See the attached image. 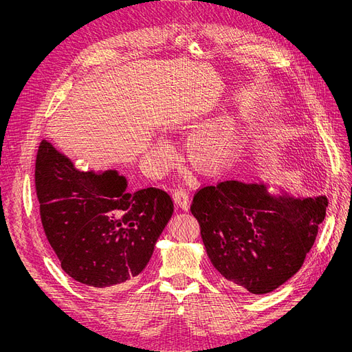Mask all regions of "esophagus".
I'll use <instances>...</instances> for the list:
<instances>
[{
    "label": "esophagus",
    "mask_w": 352,
    "mask_h": 352,
    "mask_svg": "<svg viewBox=\"0 0 352 352\" xmlns=\"http://www.w3.org/2000/svg\"><path fill=\"white\" fill-rule=\"evenodd\" d=\"M173 197H174V201L177 202L178 207H181L182 210H188V206H190V192L186 188H181L179 187V188L174 190Z\"/></svg>",
    "instance_id": "1"
}]
</instances>
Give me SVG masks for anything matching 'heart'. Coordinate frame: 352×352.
<instances>
[{
    "instance_id": "1",
    "label": "heart",
    "mask_w": 352,
    "mask_h": 352,
    "mask_svg": "<svg viewBox=\"0 0 352 352\" xmlns=\"http://www.w3.org/2000/svg\"><path fill=\"white\" fill-rule=\"evenodd\" d=\"M235 141V125L231 118L219 120L197 131L188 141V158L197 168L212 171L226 161ZM164 150V146H158Z\"/></svg>"
}]
</instances>
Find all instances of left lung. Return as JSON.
Masks as SVG:
<instances>
[{"mask_svg": "<svg viewBox=\"0 0 352 352\" xmlns=\"http://www.w3.org/2000/svg\"><path fill=\"white\" fill-rule=\"evenodd\" d=\"M327 207L325 195L275 197L264 184L228 179L201 187L191 212L210 260L227 284L261 295L302 267Z\"/></svg>", "mask_w": 352, "mask_h": 352, "instance_id": "left-lung-1", "label": "left lung"}]
</instances>
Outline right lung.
<instances>
[{"label": "right lung", "instance_id": "1", "mask_svg": "<svg viewBox=\"0 0 352 352\" xmlns=\"http://www.w3.org/2000/svg\"><path fill=\"white\" fill-rule=\"evenodd\" d=\"M35 191L61 268L88 288L133 285L174 211L164 190L126 191L117 171L78 170L45 140L36 153Z\"/></svg>", "mask_w": 352, "mask_h": 352}]
</instances>
